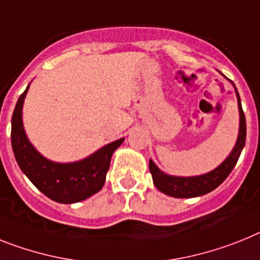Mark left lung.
<instances>
[{
	"instance_id": "8db88e82",
	"label": "left lung",
	"mask_w": 260,
	"mask_h": 260,
	"mask_svg": "<svg viewBox=\"0 0 260 260\" xmlns=\"http://www.w3.org/2000/svg\"><path fill=\"white\" fill-rule=\"evenodd\" d=\"M236 92L237 97H238L239 108V134L238 141H237L236 147L232 151V154L216 170L210 171L209 174L194 177L168 176V175L163 174L155 166L154 161L150 160V172L152 175V180H154L155 187L160 192L171 197H176V199H190V197L203 196V194L209 193L213 189H216L218 185H221L225 181L226 177L229 176L233 168L236 167L239 155H241L246 142L245 113H243V109H242L241 97H239L238 90L236 89Z\"/></svg>"
}]
</instances>
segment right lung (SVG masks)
Instances as JSON below:
<instances>
[{
  "mask_svg": "<svg viewBox=\"0 0 260 260\" xmlns=\"http://www.w3.org/2000/svg\"><path fill=\"white\" fill-rule=\"evenodd\" d=\"M28 86L19 96L12 117V147L15 160L30 181L48 199L60 204L79 203L97 193L105 183L113 152L123 138L112 142L76 163H54L28 142L22 125V105Z\"/></svg>",
  "mask_w": 260,
  "mask_h": 260,
  "instance_id": "1",
  "label": "right lung"
}]
</instances>
